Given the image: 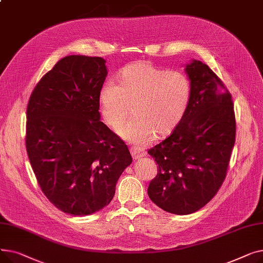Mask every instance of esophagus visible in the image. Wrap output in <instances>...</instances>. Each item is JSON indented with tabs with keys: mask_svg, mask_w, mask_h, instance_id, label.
<instances>
[{
	"mask_svg": "<svg viewBox=\"0 0 263 263\" xmlns=\"http://www.w3.org/2000/svg\"><path fill=\"white\" fill-rule=\"evenodd\" d=\"M130 153H131V156L134 160H137V159H140V158L146 156V151L144 149H142L141 147H132L130 149Z\"/></svg>",
	"mask_w": 263,
	"mask_h": 263,
	"instance_id": "1",
	"label": "esophagus"
}]
</instances>
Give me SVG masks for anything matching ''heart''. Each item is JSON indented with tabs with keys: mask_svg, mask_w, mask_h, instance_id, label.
Returning <instances> with one entry per match:
<instances>
[{
	"mask_svg": "<svg viewBox=\"0 0 263 263\" xmlns=\"http://www.w3.org/2000/svg\"><path fill=\"white\" fill-rule=\"evenodd\" d=\"M118 83H104L99 104L104 121L113 129L122 126L133 106L135 119L119 130L124 140L140 145L154 137L164 139L183 119L191 100V83L183 72L136 62L121 69Z\"/></svg>",
	"mask_w": 263,
	"mask_h": 263,
	"instance_id": "1",
	"label": "heart"
}]
</instances>
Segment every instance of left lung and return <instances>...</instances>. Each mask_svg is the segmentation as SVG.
<instances>
[{
    "label": "left lung",
    "mask_w": 263,
    "mask_h": 263,
    "mask_svg": "<svg viewBox=\"0 0 263 263\" xmlns=\"http://www.w3.org/2000/svg\"><path fill=\"white\" fill-rule=\"evenodd\" d=\"M185 71L191 100L177 129L148 150L158 164L148 196L164 211L191 214L222 186L236 141L232 97L208 65L193 61Z\"/></svg>",
    "instance_id": "8db88e82"
}]
</instances>
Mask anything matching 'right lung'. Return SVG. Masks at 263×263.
Instances as JSON below:
<instances>
[{"label": "right lung", "instance_id": "1", "mask_svg": "<svg viewBox=\"0 0 263 263\" xmlns=\"http://www.w3.org/2000/svg\"><path fill=\"white\" fill-rule=\"evenodd\" d=\"M106 74L102 58L68 55L40 79L27 103V156L41 191L65 213L104 208L132 163L128 146L100 121Z\"/></svg>", "mask_w": 263, "mask_h": 263}]
</instances>
